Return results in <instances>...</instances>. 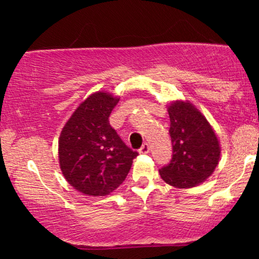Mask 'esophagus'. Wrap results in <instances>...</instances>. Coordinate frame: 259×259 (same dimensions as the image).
Masks as SVG:
<instances>
[{
  "instance_id": "obj_1",
  "label": "esophagus",
  "mask_w": 259,
  "mask_h": 259,
  "mask_svg": "<svg viewBox=\"0 0 259 259\" xmlns=\"http://www.w3.org/2000/svg\"><path fill=\"white\" fill-rule=\"evenodd\" d=\"M139 152L142 153V154H147L148 152H150V146H148L147 142H145V144L142 145L141 148L139 150Z\"/></svg>"
}]
</instances>
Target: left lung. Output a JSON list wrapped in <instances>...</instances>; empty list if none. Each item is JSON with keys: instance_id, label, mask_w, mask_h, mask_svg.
I'll return each mask as SVG.
<instances>
[{"instance_id": "1", "label": "left lung", "mask_w": 259, "mask_h": 259, "mask_svg": "<svg viewBox=\"0 0 259 259\" xmlns=\"http://www.w3.org/2000/svg\"><path fill=\"white\" fill-rule=\"evenodd\" d=\"M168 113L173 156L159 169L160 178L179 189L200 185L212 175L221 157L214 130L190 102L175 101L168 107Z\"/></svg>"}]
</instances>
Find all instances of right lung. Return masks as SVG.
<instances>
[{
  "label": "right lung",
  "mask_w": 259,
  "mask_h": 259,
  "mask_svg": "<svg viewBox=\"0 0 259 259\" xmlns=\"http://www.w3.org/2000/svg\"><path fill=\"white\" fill-rule=\"evenodd\" d=\"M119 99L95 92L67 121L58 142L59 167L68 183L89 196H105L125 180L138 152L109 124Z\"/></svg>",
  "instance_id": "1"
}]
</instances>
